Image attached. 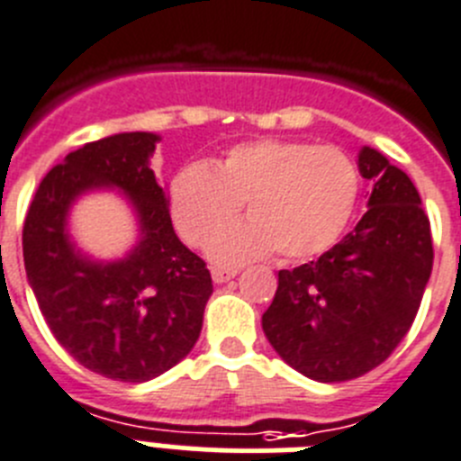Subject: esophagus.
Here are the masks:
<instances>
[{
	"instance_id": "1",
	"label": "esophagus",
	"mask_w": 461,
	"mask_h": 461,
	"mask_svg": "<svg viewBox=\"0 0 461 461\" xmlns=\"http://www.w3.org/2000/svg\"><path fill=\"white\" fill-rule=\"evenodd\" d=\"M236 273H239L236 268H213V271H211V277H213L215 285H225V282H230Z\"/></svg>"
}]
</instances>
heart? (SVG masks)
<instances>
[{"instance_id": "1", "label": "heart", "mask_w": 461, "mask_h": 461, "mask_svg": "<svg viewBox=\"0 0 461 461\" xmlns=\"http://www.w3.org/2000/svg\"><path fill=\"white\" fill-rule=\"evenodd\" d=\"M358 185L356 163L342 149L268 138L239 144L209 167L181 169L169 185V213L181 239L200 248L246 203V223L212 235L211 261L236 267L276 250L298 261L339 239Z\"/></svg>"}]
</instances>
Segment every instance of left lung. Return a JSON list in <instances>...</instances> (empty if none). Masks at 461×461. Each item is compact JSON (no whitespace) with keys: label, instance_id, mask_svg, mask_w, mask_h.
Masks as SVG:
<instances>
[{"label":"left lung","instance_id":"left-lung-1","mask_svg":"<svg viewBox=\"0 0 461 461\" xmlns=\"http://www.w3.org/2000/svg\"><path fill=\"white\" fill-rule=\"evenodd\" d=\"M358 172L372 181L358 225L317 261L277 273L261 317L277 356L321 384L384 363L411 329L432 273L429 221L411 179L372 147L358 151Z\"/></svg>","mask_w":461,"mask_h":461}]
</instances>
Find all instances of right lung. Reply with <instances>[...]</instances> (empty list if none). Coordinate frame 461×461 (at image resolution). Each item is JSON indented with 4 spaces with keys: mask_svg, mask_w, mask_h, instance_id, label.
<instances>
[{
    "mask_svg": "<svg viewBox=\"0 0 461 461\" xmlns=\"http://www.w3.org/2000/svg\"><path fill=\"white\" fill-rule=\"evenodd\" d=\"M158 132H117L68 153L36 190L23 231L24 271L57 342L107 379H156L193 351L213 285L174 234L167 190L151 169ZM117 189L139 236L98 260L69 234V211L91 192Z\"/></svg>",
    "mask_w": 461,
    "mask_h": 461,
    "instance_id": "add662e5",
    "label": "right lung"
}]
</instances>
